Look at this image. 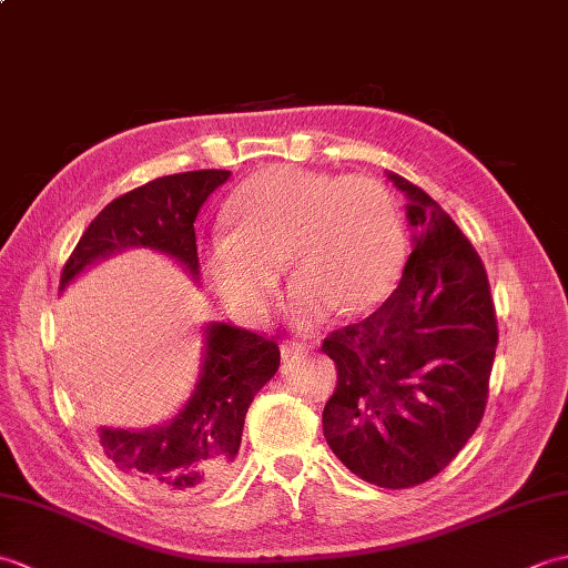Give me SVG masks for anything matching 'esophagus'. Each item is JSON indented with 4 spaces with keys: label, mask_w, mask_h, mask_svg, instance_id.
I'll list each match as a JSON object with an SVG mask.
<instances>
[{
    "label": "esophagus",
    "mask_w": 568,
    "mask_h": 568,
    "mask_svg": "<svg viewBox=\"0 0 568 568\" xmlns=\"http://www.w3.org/2000/svg\"><path fill=\"white\" fill-rule=\"evenodd\" d=\"M281 352H283V356H291V354H305L307 352V346L303 344V342H283V346H281Z\"/></svg>",
    "instance_id": "34e87169"
}]
</instances>
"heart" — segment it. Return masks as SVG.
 Returning <instances> with one entry per match:
<instances>
[{
    "instance_id": "1",
    "label": "heart",
    "mask_w": 568,
    "mask_h": 568,
    "mask_svg": "<svg viewBox=\"0 0 568 568\" xmlns=\"http://www.w3.org/2000/svg\"><path fill=\"white\" fill-rule=\"evenodd\" d=\"M229 224L204 239L214 291L248 324H261L283 268L293 275L287 317L317 327L334 310L378 307L400 277L405 229L388 187L366 175L297 165L253 173L229 200Z\"/></svg>"
}]
</instances>
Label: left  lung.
<instances>
[{"mask_svg":"<svg viewBox=\"0 0 568 568\" xmlns=\"http://www.w3.org/2000/svg\"><path fill=\"white\" fill-rule=\"evenodd\" d=\"M413 253L393 295L322 352L336 390L322 429L336 458L381 488L437 476L476 432L488 400L498 324L484 263L425 190L397 173Z\"/></svg>","mask_w":568,"mask_h":568,"instance_id":"8db88e82","label":"left lung"}]
</instances>
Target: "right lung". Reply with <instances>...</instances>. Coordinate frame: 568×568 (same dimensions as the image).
Returning <instances> with one entry per match:
<instances>
[{
    "mask_svg": "<svg viewBox=\"0 0 568 568\" xmlns=\"http://www.w3.org/2000/svg\"><path fill=\"white\" fill-rule=\"evenodd\" d=\"M229 175V171L175 173L112 200L70 253L60 273V293L92 263L139 246L173 258L197 283L195 220ZM202 336L200 378L173 419L146 429H98L106 458L141 490L165 500L197 498L226 484L253 395L281 366V348L261 334L210 322Z\"/></svg>",
    "mask_w": 568,
    "mask_h": 568,
    "instance_id": "1",
    "label": "right lung"
}]
</instances>
